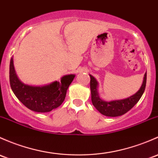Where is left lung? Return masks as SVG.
I'll return each mask as SVG.
<instances>
[{
  "label": "left lung",
  "instance_id": "8db88e82",
  "mask_svg": "<svg viewBox=\"0 0 158 158\" xmlns=\"http://www.w3.org/2000/svg\"><path fill=\"white\" fill-rule=\"evenodd\" d=\"M91 78L90 89L92 94V101L94 107H95L101 114L107 117H119L127 113L135 105L141 98L145 92L147 80V73H145L144 80L142 86L135 94L123 100H115L111 101H104L100 98L98 92V83L92 76L89 75Z\"/></svg>",
  "mask_w": 158,
  "mask_h": 158
}]
</instances>
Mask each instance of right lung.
Returning a JSON list of instances; mask_svg holds the SVG:
<instances>
[{
	"label": "right lung",
	"instance_id": "add662e5",
	"mask_svg": "<svg viewBox=\"0 0 158 158\" xmlns=\"http://www.w3.org/2000/svg\"><path fill=\"white\" fill-rule=\"evenodd\" d=\"M74 77L73 74L66 75L61 78L60 82L55 81L44 86L29 85L18 79L13 57L10 63V84L12 91L27 108L35 112H50L60 106Z\"/></svg>",
	"mask_w": 158,
	"mask_h": 158
}]
</instances>
